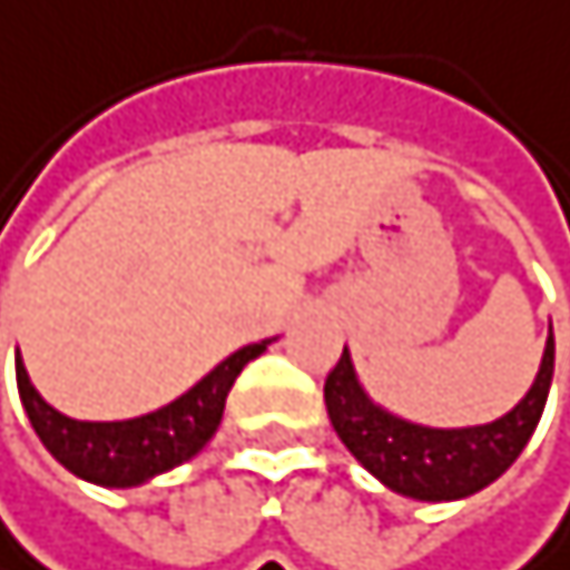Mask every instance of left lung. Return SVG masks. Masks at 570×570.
<instances>
[{"label": "left lung", "instance_id": "1", "mask_svg": "<svg viewBox=\"0 0 570 570\" xmlns=\"http://www.w3.org/2000/svg\"><path fill=\"white\" fill-rule=\"evenodd\" d=\"M554 379V331L548 334L534 385L500 419L483 425L435 429L402 419L364 392L351 351L324 382V405L347 453L392 493L412 500H463L503 476L531 442Z\"/></svg>", "mask_w": 570, "mask_h": 570}]
</instances>
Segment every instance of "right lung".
<instances>
[{"label": "right lung", "mask_w": 570, "mask_h": 570, "mask_svg": "<svg viewBox=\"0 0 570 570\" xmlns=\"http://www.w3.org/2000/svg\"><path fill=\"white\" fill-rule=\"evenodd\" d=\"M273 337L259 344H246L216 368L195 382L185 395L175 402L138 415V419H120V422H83L70 419L60 409H53L43 395H39L26 375V364L16 351V385L19 402L29 415V425L36 429L39 442L47 445V453L67 466L73 476L110 487V490H131L141 487L191 456L206 450V442L216 435L226 409V395L239 372L253 357L266 351Z\"/></svg>", "instance_id": "obj_1"}]
</instances>
